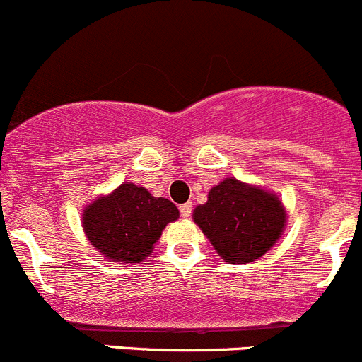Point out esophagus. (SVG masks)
<instances>
[{"instance_id": "esophagus-1", "label": "esophagus", "mask_w": 362, "mask_h": 362, "mask_svg": "<svg viewBox=\"0 0 362 362\" xmlns=\"http://www.w3.org/2000/svg\"><path fill=\"white\" fill-rule=\"evenodd\" d=\"M192 209H193L192 202H186V204H182V206H180L182 218H189V216H192Z\"/></svg>"}]
</instances>
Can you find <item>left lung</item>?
Here are the masks:
<instances>
[{"label":"left lung","mask_w":362,"mask_h":362,"mask_svg":"<svg viewBox=\"0 0 362 362\" xmlns=\"http://www.w3.org/2000/svg\"><path fill=\"white\" fill-rule=\"evenodd\" d=\"M193 221L225 262L244 264L262 258L281 238L286 209L275 193L226 177L195 207Z\"/></svg>","instance_id":"obj_1"}]
</instances>
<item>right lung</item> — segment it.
<instances>
[{
	"instance_id": "obj_1",
	"label": "right lung",
	"mask_w": 362,
	"mask_h": 362,
	"mask_svg": "<svg viewBox=\"0 0 362 362\" xmlns=\"http://www.w3.org/2000/svg\"><path fill=\"white\" fill-rule=\"evenodd\" d=\"M177 218L180 211L170 200L153 197L144 186L124 182L85 209L81 223L104 258L130 264L144 262L163 228Z\"/></svg>"
}]
</instances>
